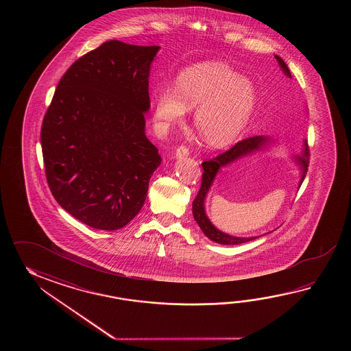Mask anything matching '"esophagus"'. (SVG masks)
Segmentation results:
<instances>
[{"instance_id":"1","label":"esophagus","mask_w":351,"mask_h":351,"mask_svg":"<svg viewBox=\"0 0 351 351\" xmlns=\"http://www.w3.org/2000/svg\"><path fill=\"white\" fill-rule=\"evenodd\" d=\"M174 156H176L177 159L188 157V156H189V150H188V148H186V147H179V148H177V150H176Z\"/></svg>"}]
</instances>
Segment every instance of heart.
I'll list each match as a JSON object with an SVG mask.
<instances>
[{"instance_id": "obj_1", "label": "heart", "mask_w": 351, "mask_h": 351, "mask_svg": "<svg viewBox=\"0 0 351 351\" xmlns=\"http://www.w3.org/2000/svg\"><path fill=\"white\" fill-rule=\"evenodd\" d=\"M257 105L254 84L219 61L184 69L177 88L163 86L154 97L153 120L159 134L184 119L194 109V125L206 143L222 148L237 139Z\"/></svg>"}]
</instances>
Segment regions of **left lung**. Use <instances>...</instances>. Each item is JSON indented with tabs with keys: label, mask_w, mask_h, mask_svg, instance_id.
Returning a JSON list of instances; mask_svg holds the SVG:
<instances>
[{
	"label": "left lung",
	"mask_w": 351,
	"mask_h": 351,
	"mask_svg": "<svg viewBox=\"0 0 351 351\" xmlns=\"http://www.w3.org/2000/svg\"><path fill=\"white\" fill-rule=\"evenodd\" d=\"M278 65L281 67L282 73H284L289 79H292L291 73L289 70V67L286 65L284 60L280 56L275 55ZM277 141L272 136L269 135H257L245 139L242 142L237 143L234 147H232L231 149L224 152L223 154L213 158L209 162H203L202 167L204 169L203 176H202V186L199 192L197 194L195 199L192 204L193 209V217L195 222L201 227L202 232L208 237L210 241L219 243V245H226V246H232V245H241V243H246L250 241H254L256 239H260L265 234H269L271 232L263 233L261 236H254V237H239V236H232L226 232L218 230L215 224L210 222L207 212H206V198L208 195L210 188L215 183V179L219 171L233 165L236 162H239L243 158L251 157L257 153L261 152H267L272 149V147L277 145ZM292 162L296 165L300 172V180H298V188L302 184L304 179H305L306 173H307V167H308V147H307V141H304L301 149L296 152H292L290 154Z\"/></svg>",
	"instance_id": "1"
}]
</instances>
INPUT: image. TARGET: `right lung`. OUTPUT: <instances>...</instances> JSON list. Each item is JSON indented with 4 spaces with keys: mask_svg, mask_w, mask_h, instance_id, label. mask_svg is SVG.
<instances>
[{
    "mask_svg": "<svg viewBox=\"0 0 351 351\" xmlns=\"http://www.w3.org/2000/svg\"><path fill=\"white\" fill-rule=\"evenodd\" d=\"M159 50L106 41L69 67L46 112L41 147L50 191L67 213L93 228L127 226L162 162L144 118Z\"/></svg>",
    "mask_w": 351,
    "mask_h": 351,
    "instance_id": "obj_1",
    "label": "right lung"
}]
</instances>
